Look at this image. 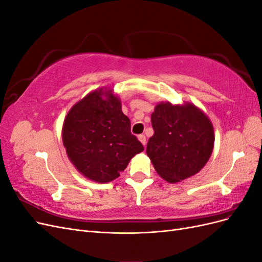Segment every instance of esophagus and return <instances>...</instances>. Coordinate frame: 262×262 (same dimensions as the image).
I'll return each mask as SVG.
<instances>
[{
  "label": "esophagus",
  "mask_w": 262,
  "mask_h": 262,
  "mask_svg": "<svg viewBox=\"0 0 262 262\" xmlns=\"http://www.w3.org/2000/svg\"><path fill=\"white\" fill-rule=\"evenodd\" d=\"M138 138H139V141L141 142V143L145 146V144H146V138H145L144 134H140Z\"/></svg>",
  "instance_id": "1"
}]
</instances>
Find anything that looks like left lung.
Returning <instances> with one entry per match:
<instances>
[{
  "mask_svg": "<svg viewBox=\"0 0 262 262\" xmlns=\"http://www.w3.org/2000/svg\"><path fill=\"white\" fill-rule=\"evenodd\" d=\"M154 129L146 153L166 181L179 182L199 172L214 146V130L208 116L191 102H160L150 117Z\"/></svg>",
  "mask_w": 262,
  "mask_h": 262,
  "instance_id": "8db88e82",
  "label": "left lung"
}]
</instances>
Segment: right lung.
<instances>
[{
	"instance_id": "right-lung-1",
	"label": "right lung",
	"mask_w": 262,
	"mask_h": 262,
	"mask_svg": "<svg viewBox=\"0 0 262 262\" xmlns=\"http://www.w3.org/2000/svg\"><path fill=\"white\" fill-rule=\"evenodd\" d=\"M113 92L100 89L86 95L71 108L62 128L71 163L86 178L101 184L118 178L144 149Z\"/></svg>"
}]
</instances>
